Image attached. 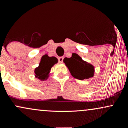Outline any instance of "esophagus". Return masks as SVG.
<instances>
[{
    "instance_id": "obj_1",
    "label": "esophagus",
    "mask_w": 128,
    "mask_h": 128,
    "mask_svg": "<svg viewBox=\"0 0 128 128\" xmlns=\"http://www.w3.org/2000/svg\"><path fill=\"white\" fill-rule=\"evenodd\" d=\"M63 60H64V57L61 56L58 58V62L60 63H62L63 62Z\"/></svg>"
}]
</instances>
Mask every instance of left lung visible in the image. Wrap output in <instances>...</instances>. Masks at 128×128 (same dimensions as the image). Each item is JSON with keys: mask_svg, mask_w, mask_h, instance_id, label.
<instances>
[{"mask_svg": "<svg viewBox=\"0 0 128 128\" xmlns=\"http://www.w3.org/2000/svg\"><path fill=\"white\" fill-rule=\"evenodd\" d=\"M68 68L70 73L74 78L83 80L94 76V66L83 61L79 55L72 56L64 61Z\"/></svg>", "mask_w": 128, "mask_h": 128, "instance_id": "8db88e82", "label": "left lung"}]
</instances>
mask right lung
<instances>
[{
    "instance_id": "1",
    "label": "right lung",
    "mask_w": 128,
    "mask_h": 128,
    "mask_svg": "<svg viewBox=\"0 0 128 128\" xmlns=\"http://www.w3.org/2000/svg\"><path fill=\"white\" fill-rule=\"evenodd\" d=\"M57 62V60L54 56L49 57L48 55H44L42 58L39 66L35 69V76L41 80H46L49 77L50 69Z\"/></svg>"
}]
</instances>
